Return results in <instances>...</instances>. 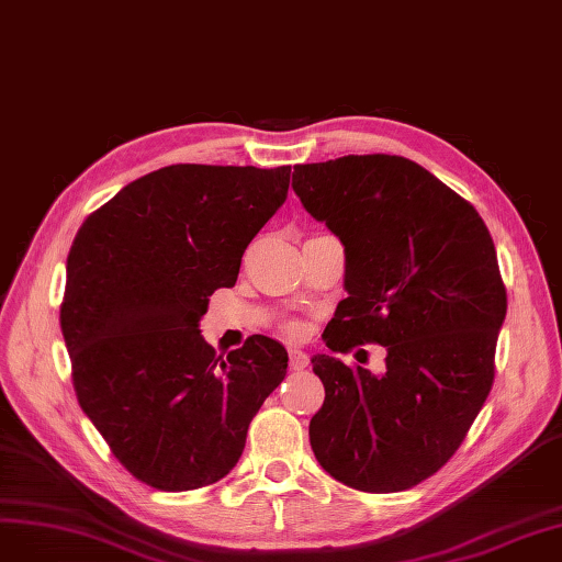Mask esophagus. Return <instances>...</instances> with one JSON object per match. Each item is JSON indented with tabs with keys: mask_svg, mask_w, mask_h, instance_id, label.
<instances>
[{
	"mask_svg": "<svg viewBox=\"0 0 562 562\" xmlns=\"http://www.w3.org/2000/svg\"><path fill=\"white\" fill-rule=\"evenodd\" d=\"M307 367V355L301 350H289V369L303 371Z\"/></svg>",
	"mask_w": 562,
	"mask_h": 562,
	"instance_id": "34e87169",
	"label": "esophagus"
}]
</instances>
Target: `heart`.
<instances>
[{"label": "heart", "instance_id": "heart-1", "mask_svg": "<svg viewBox=\"0 0 562 562\" xmlns=\"http://www.w3.org/2000/svg\"><path fill=\"white\" fill-rule=\"evenodd\" d=\"M286 334L292 336V338H301V336L305 334L303 324H301V322H289V324H286Z\"/></svg>", "mask_w": 562, "mask_h": 562}]
</instances>
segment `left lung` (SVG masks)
Masks as SVG:
<instances>
[{"instance_id": "obj_1", "label": "left lung", "mask_w": 562, "mask_h": 562, "mask_svg": "<svg viewBox=\"0 0 562 562\" xmlns=\"http://www.w3.org/2000/svg\"><path fill=\"white\" fill-rule=\"evenodd\" d=\"M292 187L346 245L348 299L324 342L387 350L380 375L331 355L311 359L324 385L313 452L355 491H408L456 456L493 387L506 286L491 231L404 156L305 162Z\"/></svg>"}]
</instances>
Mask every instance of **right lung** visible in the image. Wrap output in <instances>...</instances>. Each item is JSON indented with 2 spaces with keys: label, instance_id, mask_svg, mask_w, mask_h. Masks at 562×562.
I'll return each mask as SVG.
<instances>
[{
  "label": "right lung",
  "instance_id": "obj_1",
  "mask_svg": "<svg viewBox=\"0 0 562 562\" xmlns=\"http://www.w3.org/2000/svg\"><path fill=\"white\" fill-rule=\"evenodd\" d=\"M289 177V166L160 168L88 214L71 243L60 329L77 400L114 458L156 491L224 479L286 375L278 340L249 336L224 359L198 322L238 280Z\"/></svg>",
  "mask_w": 562,
  "mask_h": 562
}]
</instances>
